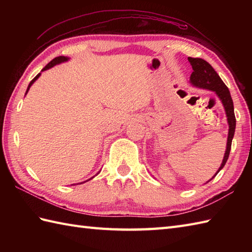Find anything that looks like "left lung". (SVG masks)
I'll return each instance as SVG.
<instances>
[{"mask_svg":"<svg viewBox=\"0 0 252 252\" xmlns=\"http://www.w3.org/2000/svg\"><path fill=\"white\" fill-rule=\"evenodd\" d=\"M189 62L190 63L192 70H194L190 74V83L194 84L195 87L211 90L213 92H216V94L219 96V98L221 99L224 108H225V111H226L227 121L229 126L227 145H226V151H225V155H224L221 167L219 168L218 172L216 173L217 175L227 161L229 152H231V147H232V140L234 137L235 127H236V118H235V114H234L233 99L231 97V94H229V91L225 85V83H224L221 80V78L219 77V74L216 72L215 69L212 68L210 63H207L205 60H202V58H192V57H189ZM215 176H213V178H215Z\"/></svg>","mask_w":252,"mask_h":252,"instance_id":"1","label":"left lung"}]
</instances>
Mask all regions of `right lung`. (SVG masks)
I'll return each mask as SVG.
<instances>
[{"label": "right lung", "instance_id": "right-lung-1", "mask_svg": "<svg viewBox=\"0 0 252 252\" xmlns=\"http://www.w3.org/2000/svg\"><path fill=\"white\" fill-rule=\"evenodd\" d=\"M66 61H68V58H67V57H65V56H58V57H55L54 60L51 61V62H50L49 63H47V65H46L43 69H42V71H43V70H46V69H50L51 67L57 65V63H63V62H66ZM40 74H41V73L36 74V76H35L33 79L31 80V82H30V83H29V85H28V89H27V92H28V90L30 89V87L32 85V83H33V82L35 81V80L40 77ZM27 92H26V93H27Z\"/></svg>", "mask_w": 252, "mask_h": 252}]
</instances>
